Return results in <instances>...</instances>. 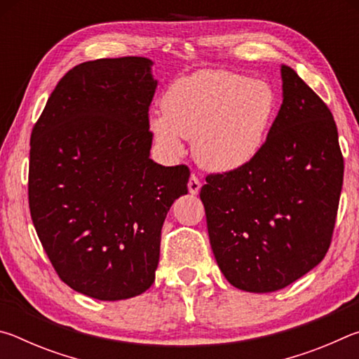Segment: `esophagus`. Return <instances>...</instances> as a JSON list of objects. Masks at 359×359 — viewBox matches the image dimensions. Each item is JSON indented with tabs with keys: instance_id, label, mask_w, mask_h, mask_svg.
Instances as JSON below:
<instances>
[{
	"instance_id": "esophagus-1",
	"label": "esophagus",
	"mask_w": 359,
	"mask_h": 359,
	"mask_svg": "<svg viewBox=\"0 0 359 359\" xmlns=\"http://www.w3.org/2000/svg\"><path fill=\"white\" fill-rule=\"evenodd\" d=\"M199 190H201V182L193 174L190 180H188V191H190V194H198Z\"/></svg>"
}]
</instances>
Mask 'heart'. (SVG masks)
Returning a JSON list of instances; mask_svg holds the SVG:
<instances>
[{
  "instance_id": "b5f03b06",
  "label": "heart",
  "mask_w": 359,
  "mask_h": 359,
  "mask_svg": "<svg viewBox=\"0 0 359 359\" xmlns=\"http://www.w3.org/2000/svg\"><path fill=\"white\" fill-rule=\"evenodd\" d=\"M165 112L150 115L149 126L163 154H193L203 168L233 172L258 156L277 112L271 83L238 72L203 69L180 77L163 98Z\"/></svg>"
}]
</instances>
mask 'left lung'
Listing matches in <instances>:
<instances>
[{
  "label": "left lung",
  "instance_id": "8db88e82",
  "mask_svg": "<svg viewBox=\"0 0 359 359\" xmlns=\"http://www.w3.org/2000/svg\"><path fill=\"white\" fill-rule=\"evenodd\" d=\"M280 74L283 101L258 156L208 175L199 193L222 274L250 293L282 290L320 264L344 182L330 109L290 66Z\"/></svg>",
  "mask_w": 359,
  "mask_h": 359
}]
</instances>
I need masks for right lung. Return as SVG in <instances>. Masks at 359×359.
I'll return each mask as SVG.
<instances>
[{
    "mask_svg": "<svg viewBox=\"0 0 359 359\" xmlns=\"http://www.w3.org/2000/svg\"><path fill=\"white\" fill-rule=\"evenodd\" d=\"M144 57L77 65L32 133L33 224L60 278L100 301L155 282L161 228L188 193L190 169L150 158L149 106L158 81Z\"/></svg>",
    "mask_w": 359,
    "mask_h": 359,
    "instance_id": "1",
    "label": "right lung"
}]
</instances>
